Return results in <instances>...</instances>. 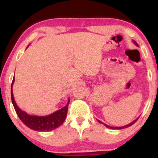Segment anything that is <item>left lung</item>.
<instances>
[{"mask_svg": "<svg viewBox=\"0 0 158 158\" xmlns=\"http://www.w3.org/2000/svg\"><path fill=\"white\" fill-rule=\"evenodd\" d=\"M135 44H136V45H137V46H138V44H137V42H135ZM138 118H139V117H138ZM138 118H137V119H135V120H134V121H133V122H131V123H129V124L126 125V126H122V127H112V126H108V125H106V124H105V123H102V122H101V121L98 120V119H97V120H98V122H99V123H102V124H103V125H104V126H106V127H107V128H111V129H114H114H123V128H128V127H129V126H132V125H133V124H134V123H136V121H137V119H138Z\"/></svg>", "mask_w": 158, "mask_h": 158, "instance_id": "obj_1", "label": "left lung"}]
</instances>
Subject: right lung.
Here are the masks:
<instances>
[{"mask_svg": "<svg viewBox=\"0 0 158 158\" xmlns=\"http://www.w3.org/2000/svg\"><path fill=\"white\" fill-rule=\"evenodd\" d=\"M14 81H15V78H13L12 85H11V99H12V102L13 104L16 114L25 126L34 131H50L57 128L64 123L67 117V113H68L70 99H68V104L64 108L59 110H56V112L50 114V115L44 116V117L30 115L20 109L16 105L15 99H14L13 93H12V85H13Z\"/></svg>", "mask_w": 158, "mask_h": 158, "instance_id": "right-lung-1", "label": "right lung"}]
</instances>
